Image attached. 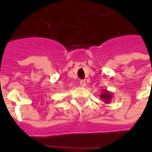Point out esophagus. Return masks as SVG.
Listing matches in <instances>:
<instances>
[{
	"instance_id": "obj_1",
	"label": "esophagus",
	"mask_w": 152,
	"mask_h": 152,
	"mask_svg": "<svg viewBox=\"0 0 152 152\" xmlns=\"http://www.w3.org/2000/svg\"><path fill=\"white\" fill-rule=\"evenodd\" d=\"M80 85L81 86V87H83V88H84V87H86V82L85 80H80Z\"/></svg>"
}]
</instances>
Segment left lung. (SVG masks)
<instances>
[{
  "label": "left lung",
  "instance_id": "left-lung-1",
  "mask_svg": "<svg viewBox=\"0 0 152 152\" xmlns=\"http://www.w3.org/2000/svg\"><path fill=\"white\" fill-rule=\"evenodd\" d=\"M112 97H113V93L110 92L106 89H104V90L102 91L100 98L103 100L105 103H110L111 102V99H112Z\"/></svg>",
  "mask_w": 152,
  "mask_h": 152
}]
</instances>
